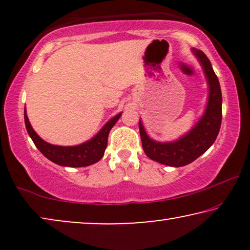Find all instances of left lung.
I'll return each mask as SVG.
<instances>
[{
	"mask_svg": "<svg viewBox=\"0 0 250 250\" xmlns=\"http://www.w3.org/2000/svg\"><path fill=\"white\" fill-rule=\"evenodd\" d=\"M204 67L208 84L209 98L206 111L198 124L180 140L169 143L153 141L146 135L142 123L139 122L142 148L150 159L167 166L181 167L192 163L213 145L220 132L222 122V93L220 82L206 54L200 50H193Z\"/></svg>",
	"mask_w": 250,
	"mask_h": 250,
	"instance_id": "8db88e82",
	"label": "left lung"
}]
</instances>
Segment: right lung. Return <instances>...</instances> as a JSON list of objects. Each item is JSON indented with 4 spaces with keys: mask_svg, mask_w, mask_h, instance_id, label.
<instances>
[{
    "mask_svg": "<svg viewBox=\"0 0 250 250\" xmlns=\"http://www.w3.org/2000/svg\"><path fill=\"white\" fill-rule=\"evenodd\" d=\"M122 114L116 115L114 118H111L107 124H105L100 132L94 136L90 141L83 143V145L75 146H60L50 145L40 138L34 131L32 125L27 117L25 110V125L27 132L33 142L35 143L37 149L50 159L51 162L56 163L57 165L60 166H68V167H84L90 166L92 164L97 163L100 160L104 155V150L107 148L108 143V135L112 126L116 124Z\"/></svg>",
    "mask_w": 250,
    "mask_h": 250,
    "instance_id": "right-lung-1",
    "label": "right lung"
}]
</instances>
